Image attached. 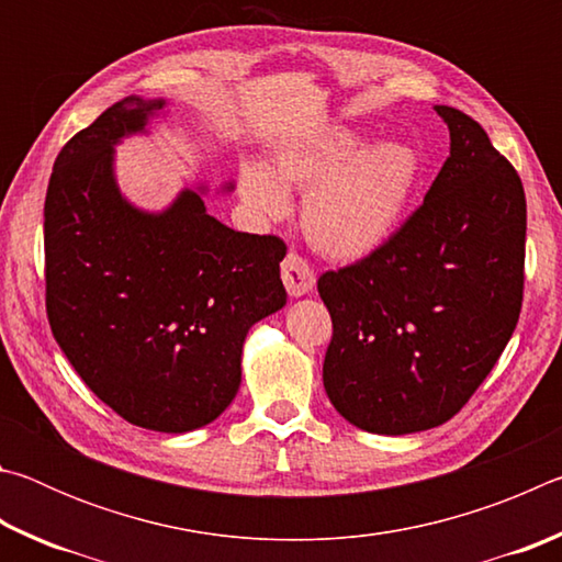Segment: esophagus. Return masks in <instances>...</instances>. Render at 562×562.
Masks as SVG:
<instances>
[{"mask_svg":"<svg viewBox=\"0 0 562 562\" xmlns=\"http://www.w3.org/2000/svg\"><path fill=\"white\" fill-rule=\"evenodd\" d=\"M315 272L307 265V260L297 252H290L288 258L282 260V282L292 297H302V294H310L315 288Z\"/></svg>","mask_w":562,"mask_h":562,"instance_id":"obj_1","label":"esophagus"}]
</instances>
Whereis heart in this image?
I'll return each instance as SVG.
<instances>
[{
  "label": "heart",
  "mask_w": 562,
  "mask_h": 562,
  "mask_svg": "<svg viewBox=\"0 0 562 562\" xmlns=\"http://www.w3.org/2000/svg\"><path fill=\"white\" fill-rule=\"evenodd\" d=\"M418 180V158L406 144L367 148L361 133L335 126L284 140L268 168L240 170V198L260 221L290 213L288 190H307L302 231L335 260H361L396 233Z\"/></svg>",
  "instance_id": "1"
}]
</instances>
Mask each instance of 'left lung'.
Returning a JSON list of instances; mask_svg holds the SVG:
<instances>
[{
  "mask_svg": "<svg viewBox=\"0 0 562 562\" xmlns=\"http://www.w3.org/2000/svg\"><path fill=\"white\" fill-rule=\"evenodd\" d=\"M436 113L451 156L424 203L376 252L317 282L335 327L322 367L327 396L369 434L426 431L459 414L520 315V178L471 116Z\"/></svg>",
  "mask_w": 562,
  "mask_h": 562,
  "instance_id": "obj_1",
  "label": "left lung"
}]
</instances>
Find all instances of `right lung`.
Instances as JSON below:
<instances>
[{
    "label": "right lung",
    "mask_w": 562,
    "mask_h": 562,
    "mask_svg": "<svg viewBox=\"0 0 562 562\" xmlns=\"http://www.w3.org/2000/svg\"><path fill=\"white\" fill-rule=\"evenodd\" d=\"M164 109V99H123L56 156L44 203L46 315L103 404L140 429L186 434L215 422L240 389L247 331L288 302V247L207 215L205 186L180 190L160 213L121 195L113 146Z\"/></svg>",
    "instance_id": "add662e5"
}]
</instances>
